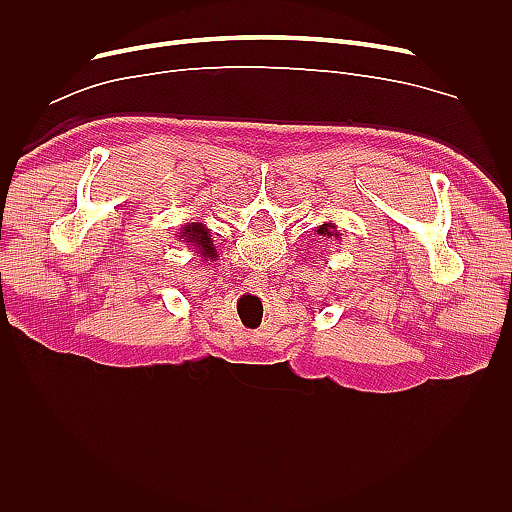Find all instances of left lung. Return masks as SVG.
Returning a JSON list of instances; mask_svg holds the SVG:
<instances>
[{"mask_svg":"<svg viewBox=\"0 0 512 512\" xmlns=\"http://www.w3.org/2000/svg\"><path fill=\"white\" fill-rule=\"evenodd\" d=\"M314 235L318 237H324V239H335L339 241V232H337V226L335 224H322L314 230Z\"/></svg>","mask_w":512,"mask_h":512,"instance_id":"1","label":"left lung"}]
</instances>
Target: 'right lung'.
Wrapping results in <instances>:
<instances>
[{"mask_svg":"<svg viewBox=\"0 0 512 512\" xmlns=\"http://www.w3.org/2000/svg\"><path fill=\"white\" fill-rule=\"evenodd\" d=\"M177 237H181V241H183L185 245L192 247V250H194L196 254L203 256L205 260H207V258H211V260L218 258V250H215V245H213L211 232H209L207 224H203L200 220H198V222L183 224Z\"/></svg>","mask_w":512,"mask_h":512,"instance_id":"obj_1","label":"right lung"}]
</instances>
